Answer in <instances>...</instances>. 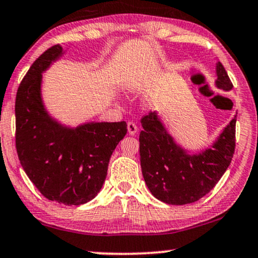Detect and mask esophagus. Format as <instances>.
Returning a JSON list of instances; mask_svg holds the SVG:
<instances>
[{"label":"esophagus","instance_id":"esophagus-1","mask_svg":"<svg viewBox=\"0 0 258 258\" xmlns=\"http://www.w3.org/2000/svg\"><path fill=\"white\" fill-rule=\"evenodd\" d=\"M127 130H128L130 135L133 136V135H136V132H137L138 127L135 122H133V121H128V122H127Z\"/></svg>","mask_w":258,"mask_h":258}]
</instances>
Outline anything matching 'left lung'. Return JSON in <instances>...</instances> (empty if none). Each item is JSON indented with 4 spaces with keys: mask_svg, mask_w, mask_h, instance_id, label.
<instances>
[{
    "mask_svg": "<svg viewBox=\"0 0 258 258\" xmlns=\"http://www.w3.org/2000/svg\"><path fill=\"white\" fill-rule=\"evenodd\" d=\"M216 85L233 88L225 67L218 63ZM235 121L229 122L213 149L200 155H186L174 144L155 113L142 117L139 135L142 173L149 190L157 200L182 206L209 194L231 164L235 149Z\"/></svg>",
    "mask_w": 258,
    "mask_h": 258,
    "instance_id": "obj_1",
    "label": "left lung"
}]
</instances>
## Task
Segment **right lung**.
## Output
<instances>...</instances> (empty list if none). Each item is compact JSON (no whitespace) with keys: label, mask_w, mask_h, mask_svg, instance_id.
<instances>
[{"label":"right lung","mask_w":258,"mask_h":258,"mask_svg":"<svg viewBox=\"0 0 258 258\" xmlns=\"http://www.w3.org/2000/svg\"><path fill=\"white\" fill-rule=\"evenodd\" d=\"M61 52L60 45L49 48L21 80L15 98V148L25 173L43 196L80 206L101 190L127 125L94 122L70 130L48 116L40 98L42 72Z\"/></svg>","instance_id":"obj_1"}]
</instances>
